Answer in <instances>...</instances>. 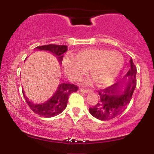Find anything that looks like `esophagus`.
I'll return each instance as SVG.
<instances>
[{
  "label": "esophagus",
  "instance_id": "esophagus-1",
  "mask_svg": "<svg viewBox=\"0 0 154 154\" xmlns=\"http://www.w3.org/2000/svg\"><path fill=\"white\" fill-rule=\"evenodd\" d=\"M79 91L82 92V93H90L92 92V91H91L90 89H82V88H81V89L79 90Z\"/></svg>",
  "mask_w": 154,
  "mask_h": 154
}]
</instances>
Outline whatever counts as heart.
<instances>
[{
	"instance_id": "b5f03b06",
	"label": "heart",
	"mask_w": 154,
	"mask_h": 154,
	"mask_svg": "<svg viewBox=\"0 0 154 154\" xmlns=\"http://www.w3.org/2000/svg\"><path fill=\"white\" fill-rule=\"evenodd\" d=\"M119 53L106 48H87L78 51L75 57L66 56L63 65L66 75L73 80H80L89 69V75L99 85L115 80L124 66Z\"/></svg>"
}]
</instances>
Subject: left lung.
I'll return each instance as SVG.
<instances>
[{
  "mask_svg": "<svg viewBox=\"0 0 154 154\" xmlns=\"http://www.w3.org/2000/svg\"><path fill=\"white\" fill-rule=\"evenodd\" d=\"M130 69L125 75L128 83L125 91L121 92L120 82L114 83L105 89L98 91L99 100L96 105L89 108L92 116L102 121H108L121 114L126 109L132 99L136 88L137 68L132 59L130 61Z\"/></svg>",
  "mask_w": 154,
  "mask_h": 154,
  "instance_id": "8db88e82",
  "label": "left lung"
}]
</instances>
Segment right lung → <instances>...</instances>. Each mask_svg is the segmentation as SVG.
Masks as SVG:
<instances>
[{
	"label": "right lung",
	"mask_w": 154,
	"mask_h": 154,
	"mask_svg": "<svg viewBox=\"0 0 154 154\" xmlns=\"http://www.w3.org/2000/svg\"><path fill=\"white\" fill-rule=\"evenodd\" d=\"M36 48L39 50L50 51L55 56H57V59H59L60 63L63 60V54L67 51L66 45H54V44L41 45ZM77 90L78 87L75 85L62 82L59 85L57 91L50 99L45 101V103L40 104L33 103L32 101H29L24 95V92H23V95L25 98L28 106L35 114L43 117H53L61 114L66 109L69 95L74 92H76Z\"/></svg>",
	"instance_id": "add662e5"
}]
</instances>
